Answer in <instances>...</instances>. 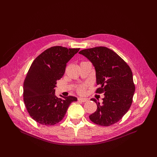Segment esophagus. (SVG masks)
I'll return each mask as SVG.
<instances>
[{
  "label": "esophagus",
  "instance_id": "34e87169",
  "mask_svg": "<svg viewBox=\"0 0 157 157\" xmlns=\"http://www.w3.org/2000/svg\"><path fill=\"white\" fill-rule=\"evenodd\" d=\"M78 101H80V102H86L87 101V99H85V98H78Z\"/></svg>",
  "mask_w": 157,
  "mask_h": 157
}]
</instances>
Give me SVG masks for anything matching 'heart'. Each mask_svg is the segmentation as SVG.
Listing matches in <instances>:
<instances>
[{
    "mask_svg": "<svg viewBox=\"0 0 157 157\" xmlns=\"http://www.w3.org/2000/svg\"><path fill=\"white\" fill-rule=\"evenodd\" d=\"M78 92L79 94H82V93H84V88L82 87V86L78 88Z\"/></svg>",
    "mask_w": 157,
    "mask_h": 157,
    "instance_id": "obj_1",
    "label": "heart"
}]
</instances>
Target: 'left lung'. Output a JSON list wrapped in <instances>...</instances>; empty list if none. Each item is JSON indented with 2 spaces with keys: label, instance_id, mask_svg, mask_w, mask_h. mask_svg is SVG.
<instances>
[{
  "label": "left lung",
  "instance_id": "obj_1",
  "mask_svg": "<svg viewBox=\"0 0 157 157\" xmlns=\"http://www.w3.org/2000/svg\"><path fill=\"white\" fill-rule=\"evenodd\" d=\"M80 54L87 58L96 69V92L104 94L102 104H97L95 113L89 116L92 122L109 126L119 121L131 107L135 85L130 67L115 52L107 47L84 49Z\"/></svg>",
  "mask_w": 157,
  "mask_h": 157
}]
</instances>
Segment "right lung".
I'll return each instance as SVG.
<instances>
[{
  "label": "right lung",
  "instance_id": "right-lung-1",
  "mask_svg": "<svg viewBox=\"0 0 157 157\" xmlns=\"http://www.w3.org/2000/svg\"><path fill=\"white\" fill-rule=\"evenodd\" d=\"M80 48L52 46L36 57L23 82V101L33 120L45 126L54 125L65 117L74 96L58 98L55 95L57 80L65 73L67 63Z\"/></svg>",
  "mask_w": 157,
  "mask_h": 157
}]
</instances>
